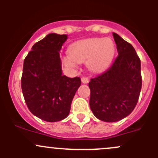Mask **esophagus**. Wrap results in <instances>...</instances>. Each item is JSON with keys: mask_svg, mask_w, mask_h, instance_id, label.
<instances>
[{"mask_svg": "<svg viewBox=\"0 0 158 158\" xmlns=\"http://www.w3.org/2000/svg\"><path fill=\"white\" fill-rule=\"evenodd\" d=\"M81 80H82V83H88L89 82V79L88 77H86V76H82V79H81Z\"/></svg>", "mask_w": 158, "mask_h": 158, "instance_id": "34e87169", "label": "esophagus"}]
</instances>
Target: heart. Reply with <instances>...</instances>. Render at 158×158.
I'll list each match as a JSON object with an SVG mask.
<instances>
[{
	"mask_svg": "<svg viewBox=\"0 0 158 158\" xmlns=\"http://www.w3.org/2000/svg\"><path fill=\"white\" fill-rule=\"evenodd\" d=\"M114 52V46L109 38H89L76 42L70 48V56L65 59V63L74 67L76 63L86 61L92 71L105 69L111 62Z\"/></svg>",
	"mask_w": 158,
	"mask_h": 158,
	"instance_id": "obj_1",
	"label": "heart"
}]
</instances>
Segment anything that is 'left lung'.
Here are the masks:
<instances>
[{"instance_id":"obj_1","label":"left lung","mask_w":158,"mask_h":158,"mask_svg":"<svg viewBox=\"0 0 158 158\" xmlns=\"http://www.w3.org/2000/svg\"><path fill=\"white\" fill-rule=\"evenodd\" d=\"M118 55L106 71L91 79L89 106L99 120L114 122L132 112L142 85L141 60L135 48L113 33Z\"/></svg>"}]
</instances>
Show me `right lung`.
<instances>
[{"label":"right lung","instance_id":"obj_1","mask_svg":"<svg viewBox=\"0 0 158 158\" xmlns=\"http://www.w3.org/2000/svg\"><path fill=\"white\" fill-rule=\"evenodd\" d=\"M67 35L49 33L32 47L23 61L21 89L28 109L42 120L66 118L81 85L79 77L62 75L60 51Z\"/></svg>","mask_w":158,"mask_h":158}]
</instances>
